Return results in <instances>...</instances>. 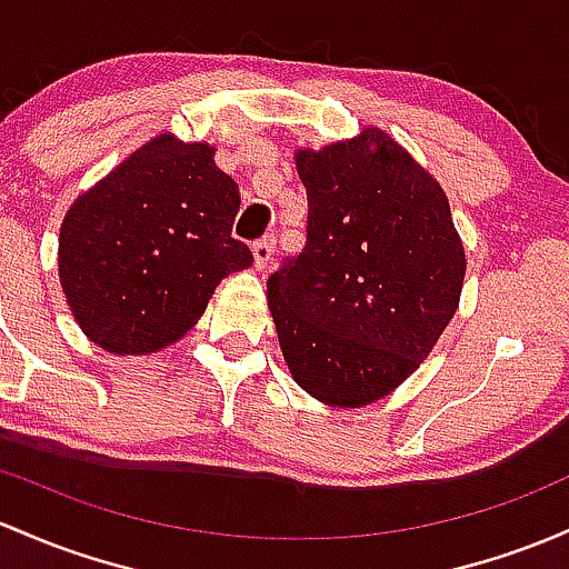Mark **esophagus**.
Masks as SVG:
<instances>
[{"label":"esophagus","mask_w":569,"mask_h":569,"mask_svg":"<svg viewBox=\"0 0 569 569\" xmlns=\"http://www.w3.org/2000/svg\"><path fill=\"white\" fill-rule=\"evenodd\" d=\"M272 253H274V237L272 234H264L261 240H256L253 242V267L256 270H264V267L272 261Z\"/></svg>","instance_id":"esophagus-1"}]
</instances>
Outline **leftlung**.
Segmentation results:
<instances>
[{
  "mask_svg": "<svg viewBox=\"0 0 569 569\" xmlns=\"http://www.w3.org/2000/svg\"><path fill=\"white\" fill-rule=\"evenodd\" d=\"M308 242L267 280L291 378L332 408L391 395L459 308L467 259L446 191L383 129L295 153Z\"/></svg>",
  "mask_w": 569,
  "mask_h": 569,
  "instance_id": "obj_1",
  "label": "left lung"
}]
</instances>
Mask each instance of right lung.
I'll use <instances>...</instances> for the list:
<instances>
[{
  "instance_id": "obj_1",
  "label": "right lung",
  "mask_w": 569,
  "mask_h": 569,
  "mask_svg": "<svg viewBox=\"0 0 569 569\" xmlns=\"http://www.w3.org/2000/svg\"><path fill=\"white\" fill-rule=\"evenodd\" d=\"M216 148L164 132L80 193L59 234V280L93 346L148 356L199 321L253 256L234 240L240 189Z\"/></svg>"
}]
</instances>
